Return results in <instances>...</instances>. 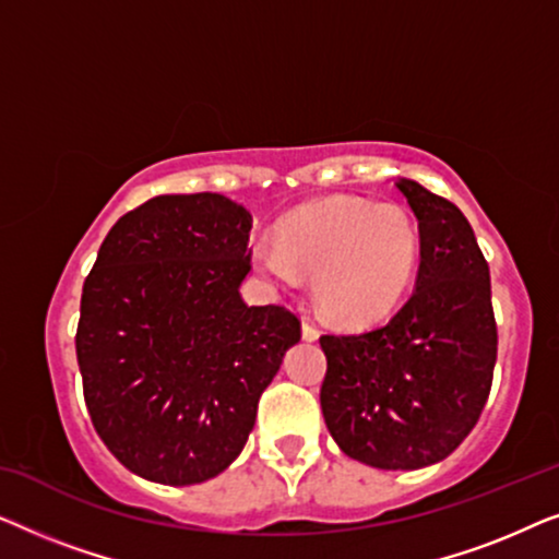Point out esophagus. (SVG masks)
<instances>
[{"instance_id":"1","label":"esophagus","mask_w":559,"mask_h":559,"mask_svg":"<svg viewBox=\"0 0 559 559\" xmlns=\"http://www.w3.org/2000/svg\"><path fill=\"white\" fill-rule=\"evenodd\" d=\"M320 338V331L312 323H308V320H305L302 323V341H308V343H312V341H318Z\"/></svg>"}]
</instances>
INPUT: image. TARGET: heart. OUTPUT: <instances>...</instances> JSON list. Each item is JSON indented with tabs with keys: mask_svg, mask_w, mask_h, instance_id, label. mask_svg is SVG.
Instances as JSON below:
<instances>
[{
	"mask_svg": "<svg viewBox=\"0 0 559 559\" xmlns=\"http://www.w3.org/2000/svg\"><path fill=\"white\" fill-rule=\"evenodd\" d=\"M251 259L280 287L312 277L320 310L333 323L361 328L392 316L419 266L415 221L392 203H312L282 224L277 241L257 239Z\"/></svg>",
	"mask_w": 559,
	"mask_h": 559,
	"instance_id": "heart-1",
	"label": "heart"
}]
</instances>
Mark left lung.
I'll return each mask as SVG.
<instances>
[{
	"label": "left lung",
	"mask_w": 559,
	"mask_h": 559,
	"mask_svg": "<svg viewBox=\"0 0 559 559\" xmlns=\"http://www.w3.org/2000/svg\"><path fill=\"white\" fill-rule=\"evenodd\" d=\"M394 186L419 228L415 295L384 328L320 338V407L348 457L417 471L445 461L476 427L499 341L491 274L468 218L415 180Z\"/></svg>",
	"instance_id": "8db88e82"
}]
</instances>
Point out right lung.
I'll list each match as a JSON object with an SVG mask.
<instances>
[{
  "mask_svg": "<svg viewBox=\"0 0 559 559\" xmlns=\"http://www.w3.org/2000/svg\"><path fill=\"white\" fill-rule=\"evenodd\" d=\"M249 231L251 213L226 195H157L111 226L83 282L75 354L91 423L152 484L224 473L300 341L293 312L243 302Z\"/></svg>",
  "mask_w": 559,
  "mask_h": 559,
  "instance_id": "add662e5",
  "label": "right lung"
}]
</instances>
